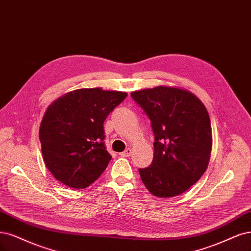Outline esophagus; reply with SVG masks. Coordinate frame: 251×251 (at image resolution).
Instances as JSON below:
<instances>
[{"label":"esophagus","instance_id":"obj_1","mask_svg":"<svg viewBox=\"0 0 251 251\" xmlns=\"http://www.w3.org/2000/svg\"><path fill=\"white\" fill-rule=\"evenodd\" d=\"M131 154H132L131 149H126L125 151L119 153V155H122V157H129V155H131Z\"/></svg>","mask_w":251,"mask_h":251}]
</instances>
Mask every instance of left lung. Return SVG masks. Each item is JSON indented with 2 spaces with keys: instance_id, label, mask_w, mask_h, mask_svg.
Masks as SVG:
<instances>
[{
  "instance_id": "obj_1",
  "label": "left lung",
  "mask_w": 251,
  "mask_h": 251,
  "mask_svg": "<svg viewBox=\"0 0 251 251\" xmlns=\"http://www.w3.org/2000/svg\"><path fill=\"white\" fill-rule=\"evenodd\" d=\"M151 120L153 159L139 174L149 191L158 197L179 195L201 177L212 150L208 111L187 90L159 86L131 93Z\"/></svg>"
}]
</instances>
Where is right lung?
<instances>
[{
	"label": "right lung",
	"mask_w": 251,
	"mask_h": 251,
	"mask_svg": "<svg viewBox=\"0 0 251 251\" xmlns=\"http://www.w3.org/2000/svg\"><path fill=\"white\" fill-rule=\"evenodd\" d=\"M127 94L100 88L77 89L48 108L39 128L48 169L62 184L90 186L108 166L103 122Z\"/></svg>",
	"instance_id": "add662e5"
}]
</instances>
